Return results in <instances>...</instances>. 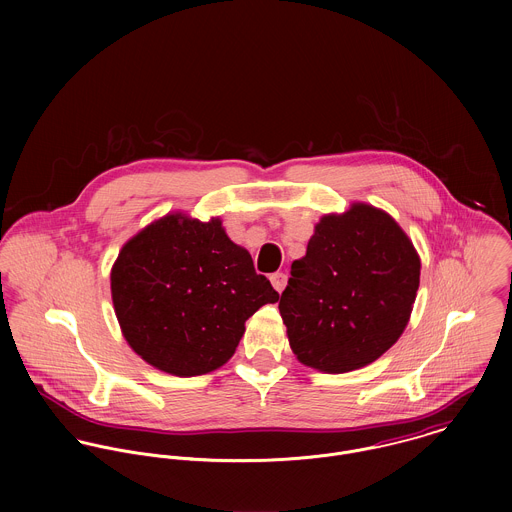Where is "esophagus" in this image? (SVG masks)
<instances>
[{"instance_id":"obj_1","label":"esophagus","mask_w":512,"mask_h":512,"mask_svg":"<svg viewBox=\"0 0 512 512\" xmlns=\"http://www.w3.org/2000/svg\"><path fill=\"white\" fill-rule=\"evenodd\" d=\"M270 282H272V286H274V290L276 292H284V288H286V284H288V276L284 274V272H276V274H272L270 276Z\"/></svg>"}]
</instances>
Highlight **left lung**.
Here are the masks:
<instances>
[{"label":"left lung","instance_id":"obj_1","mask_svg":"<svg viewBox=\"0 0 512 512\" xmlns=\"http://www.w3.org/2000/svg\"><path fill=\"white\" fill-rule=\"evenodd\" d=\"M420 268L386 211L357 201L323 215L278 305L297 361L341 374L380 359L410 321Z\"/></svg>","mask_w":512,"mask_h":512}]
</instances>
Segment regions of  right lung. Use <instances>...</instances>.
<instances>
[{"label": "right lung", "mask_w": 512, "mask_h": 512, "mask_svg": "<svg viewBox=\"0 0 512 512\" xmlns=\"http://www.w3.org/2000/svg\"><path fill=\"white\" fill-rule=\"evenodd\" d=\"M110 290L134 353L181 378L226 365L246 319L280 299L219 217L203 222L179 211L149 222L122 246Z\"/></svg>", "instance_id": "obj_1"}]
</instances>
